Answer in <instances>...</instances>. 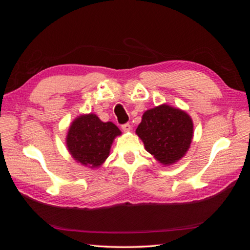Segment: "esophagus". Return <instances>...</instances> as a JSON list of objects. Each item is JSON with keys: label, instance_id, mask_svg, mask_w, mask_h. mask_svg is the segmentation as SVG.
I'll list each match as a JSON object with an SVG mask.
<instances>
[{"label": "esophagus", "instance_id": "34e87169", "mask_svg": "<svg viewBox=\"0 0 250 250\" xmlns=\"http://www.w3.org/2000/svg\"><path fill=\"white\" fill-rule=\"evenodd\" d=\"M122 129H123L125 132H128V131H130V130H131V126H130V124H129V123L123 124V125H122Z\"/></svg>", "mask_w": 250, "mask_h": 250}]
</instances>
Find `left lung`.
I'll return each instance as SVG.
<instances>
[{"label":"left lung","instance_id":"obj_1","mask_svg":"<svg viewBox=\"0 0 250 250\" xmlns=\"http://www.w3.org/2000/svg\"><path fill=\"white\" fill-rule=\"evenodd\" d=\"M135 133L146 151L164 165L171 166L190 149L194 135L193 120L178 107L162 104L143 113Z\"/></svg>","mask_w":250,"mask_h":250}]
</instances>
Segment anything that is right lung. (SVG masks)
Wrapping results in <instances>:
<instances>
[{
  "label": "right lung",
  "mask_w": 250,
  "mask_h": 250,
  "mask_svg": "<svg viewBox=\"0 0 250 250\" xmlns=\"http://www.w3.org/2000/svg\"><path fill=\"white\" fill-rule=\"evenodd\" d=\"M122 134L112 122H102L95 113L74 119L67 129L65 145L75 162L98 169L107 160L113 141Z\"/></svg>",
  "instance_id": "add662e5"
}]
</instances>
